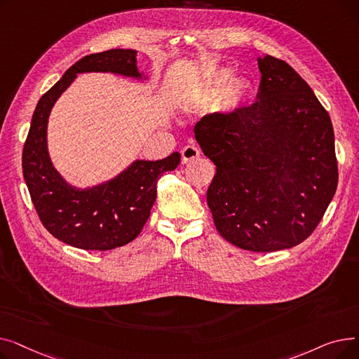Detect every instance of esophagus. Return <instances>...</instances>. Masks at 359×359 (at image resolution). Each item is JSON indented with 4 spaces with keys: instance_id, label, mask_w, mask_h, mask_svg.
<instances>
[{
    "instance_id": "1",
    "label": "esophagus",
    "mask_w": 359,
    "mask_h": 359,
    "mask_svg": "<svg viewBox=\"0 0 359 359\" xmlns=\"http://www.w3.org/2000/svg\"><path fill=\"white\" fill-rule=\"evenodd\" d=\"M201 154V149L195 145H186L183 149H182V163L186 164L189 163L195 158H198Z\"/></svg>"
}]
</instances>
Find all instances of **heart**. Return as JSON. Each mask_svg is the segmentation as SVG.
<instances>
[{
	"label": "heart",
	"mask_w": 359,
	"mask_h": 359,
	"mask_svg": "<svg viewBox=\"0 0 359 359\" xmlns=\"http://www.w3.org/2000/svg\"><path fill=\"white\" fill-rule=\"evenodd\" d=\"M244 91H246V84L243 81L234 83V71L231 68H222L214 75L208 96L211 99H219L225 96L227 109L234 110L238 106Z\"/></svg>",
	"instance_id": "b5f03b06"
}]
</instances>
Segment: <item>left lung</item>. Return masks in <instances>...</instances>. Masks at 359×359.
Wrapping results in <instances>:
<instances>
[{"label": "left lung", "instance_id": "left-lung-1", "mask_svg": "<svg viewBox=\"0 0 359 359\" xmlns=\"http://www.w3.org/2000/svg\"><path fill=\"white\" fill-rule=\"evenodd\" d=\"M257 102L195 126L217 167L206 192L218 233L250 252L291 249L323 218L337 187L329 113L285 61L263 55Z\"/></svg>", "mask_w": 359, "mask_h": 359}]
</instances>
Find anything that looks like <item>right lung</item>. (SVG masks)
Segmentation results:
<instances>
[{"mask_svg":"<svg viewBox=\"0 0 359 359\" xmlns=\"http://www.w3.org/2000/svg\"><path fill=\"white\" fill-rule=\"evenodd\" d=\"M83 72L147 80L134 49L91 53L75 62L37 102L23 147V176L36 212L53 237L83 250H111L141 233L157 198V182L179 165L180 153L157 161L135 160L116 177L84 189L69 184L52 164L48 119L55 102Z\"/></svg>","mask_w":359,"mask_h":359,"instance_id":"add662e5","label":"right lung"}]
</instances>
